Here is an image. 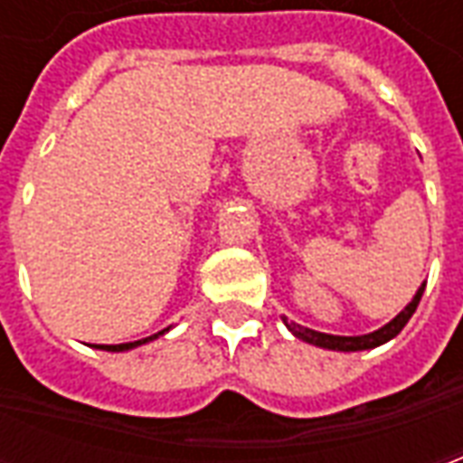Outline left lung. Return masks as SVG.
Masks as SVG:
<instances>
[{
	"mask_svg": "<svg viewBox=\"0 0 463 463\" xmlns=\"http://www.w3.org/2000/svg\"><path fill=\"white\" fill-rule=\"evenodd\" d=\"M427 285V282H424ZM424 285L419 288L417 295L411 298L404 310L399 312L397 317L392 322H387L384 327H379V330L369 332V335H357V337H342V335H325V332H315L310 327H302L298 322H290L288 317H282L285 322V327L298 337V340L307 342V345H315V347L322 349H337V352H359V349H374L379 345H384V342L394 340L399 332L404 330V325L409 322V317L414 315L417 310L419 300H421V292H424Z\"/></svg>",
	"mask_w": 463,
	"mask_h": 463,
	"instance_id": "1",
	"label": "left lung"
}]
</instances>
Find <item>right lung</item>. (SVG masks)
Listing matches in <instances>:
<instances>
[{"mask_svg": "<svg viewBox=\"0 0 463 463\" xmlns=\"http://www.w3.org/2000/svg\"><path fill=\"white\" fill-rule=\"evenodd\" d=\"M163 332H168V327L158 332V335H163ZM158 335H151V337H146V340H138V342H126V345H96V347L106 349V352H123V349H133V347H138V345H146V342L156 340Z\"/></svg>", "mask_w": 463, "mask_h": 463, "instance_id": "right-lung-1", "label": "right lung"}]
</instances>
